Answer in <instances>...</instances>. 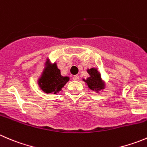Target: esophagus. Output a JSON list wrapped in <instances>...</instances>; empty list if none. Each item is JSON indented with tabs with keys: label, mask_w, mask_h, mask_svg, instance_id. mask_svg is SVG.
Here are the masks:
<instances>
[{
	"label": "esophagus",
	"mask_w": 147,
	"mask_h": 147,
	"mask_svg": "<svg viewBox=\"0 0 147 147\" xmlns=\"http://www.w3.org/2000/svg\"><path fill=\"white\" fill-rule=\"evenodd\" d=\"M73 80H79V76L78 75H74L73 76Z\"/></svg>",
	"instance_id": "1"
}]
</instances>
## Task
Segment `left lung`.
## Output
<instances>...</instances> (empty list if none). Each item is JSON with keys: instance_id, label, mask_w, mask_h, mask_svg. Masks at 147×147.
I'll use <instances>...</instances> for the list:
<instances>
[{"instance_id": "8db88e82", "label": "left lung", "mask_w": 147, "mask_h": 147, "mask_svg": "<svg viewBox=\"0 0 147 147\" xmlns=\"http://www.w3.org/2000/svg\"><path fill=\"white\" fill-rule=\"evenodd\" d=\"M88 72L90 75V77L85 80H84L88 88H90L92 90L98 91L104 88V84L101 80L100 75L95 68H91L88 69Z\"/></svg>"}]
</instances>
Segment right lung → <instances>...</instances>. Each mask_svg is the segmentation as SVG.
Here are the masks:
<instances>
[{"label":"right lung","instance_id":"right-lung-1","mask_svg":"<svg viewBox=\"0 0 147 147\" xmlns=\"http://www.w3.org/2000/svg\"><path fill=\"white\" fill-rule=\"evenodd\" d=\"M68 77L61 75L60 70L57 67L56 63L49 65L48 69L45 72L39 80V85L41 89L47 93L57 92L61 90L64 85L69 81Z\"/></svg>","mask_w":147,"mask_h":147}]
</instances>
